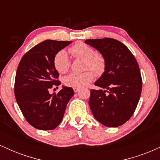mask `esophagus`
Segmentation results:
<instances>
[{"label": "esophagus", "mask_w": 160, "mask_h": 160, "mask_svg": "<svg viewBox=\"0 0 160 160\" xmlns=\"http://www.w3.org/2000/svg\"><path fill=\"white\" fill-rule=\"evenodd\" d=\"M73 89H74V92H78L80 89H79V88H78V87H74V88H73Z\"/></svg>", "instance_id": "34e87169"}]
</instances>
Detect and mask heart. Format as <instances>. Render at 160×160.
Here are the masks:
<instances>
[{"instance_id":"heart-1","label":"heart","mask_w":160,"mask_h":160,"mask_svg":"<svg viewBox=\"0 0 160 160\" xmlns=\"http://www.w3.org/2000/svg\"><path fill=\"white\" fill-rule=\"evenodd\" d=\"M69 52L75 58L85 60V70H91L98 76L103 74L105 70V60L102 55L96 53L90 46L84 43H78L69 49ZM53 63L56 71L61 74H65L71 67V61L65 50H60L56 53ZM91 71H86L80 74L71 73L64 78V83L70 87H82L87 85L94 78Z\"/></svg>"}]
</instances>
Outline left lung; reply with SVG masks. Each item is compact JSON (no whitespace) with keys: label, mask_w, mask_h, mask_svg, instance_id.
I'll use <instances>...</instances> for the list:
<instances>
[{"label":"left lung","mask_w":160,"mask_h":160,"mask_svg":"<svg viewBox=\"0 0 160 160\" xmlns=\"http://www.w3.org/2000/svg\"><path fill=\"white\" fill-rule=\"evenodd\" d=\"M105 60V70L95 82L89 107L98 122L117 127L131 118L140 99L142 80L138 62L123 43L113 38L86 40Z\"/></svg>","instance_id":"8db88e82"}]
</instances>
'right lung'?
<instances>
[{"label":"right lung","mask_w":160,"mask_h":160,"mask_svg":"<svg viewBox=\"0 0 160 160\" xmlns=\"http://www.w3.org/2000/svg\"><path fill=\"white\" fill-rule=\"evenodd\" d=\"M71 43L46 40L25 53L18 66L14 86L16 102L25 120L38 129H55L74 94L72 88L65 86L57 94L49 92L61 84L53 63L55 56Z\"/></svg>","instance_id":"add662e5"}]
</instances>
